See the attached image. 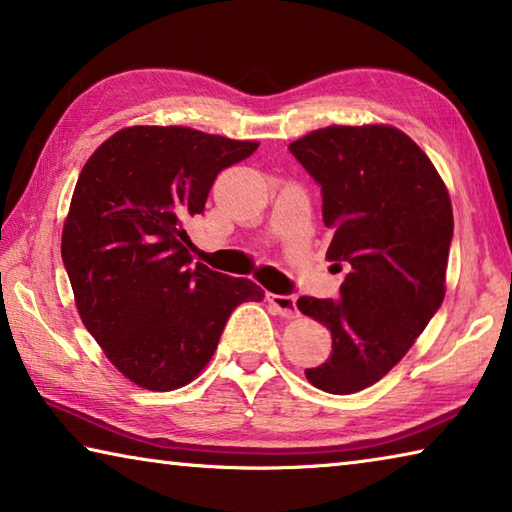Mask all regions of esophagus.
Returning a JSON list of instances; mask_svg holds the SVG:
<instances>
[{
    "instance_id": "1",
    "label": "esophagus",
    "mask_w": 512,
    "mask_h": 512,
    "mask_svg": "<svg viewBox=\"0 0 512 512\" xmlns=\"http://www.w3.org/2000/svg\"><path fill=\"white\" fill-rule=\"evenodd\" d=\"M266 300L271 302L273 309L280 314L282 318H296L298 316V305H296V296H280V293H268Z\"/></svg>"
}]
</instances>
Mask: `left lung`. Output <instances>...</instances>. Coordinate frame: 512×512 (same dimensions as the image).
I'll list each match as a JSON object with an SVG mask.
<instances>
[{"label": "left lung", "instance_id": "obj_1", "mask_svg": "<svg viewBox=\"0 0 512 512\" xmlns=\"http://www.w3.org/2000/svg\"><path fill=\"white\" fill-rule=\"evenodd\" d=\"M289 151L320 185L327 257L348 266L339 300H298L332 332L329 359L305 375L350 395L384 377L443 305L452 201L420 146L393 126H327Z\"/></svg>", "mask_w": 512, "mask_h": 512}]
</instances>
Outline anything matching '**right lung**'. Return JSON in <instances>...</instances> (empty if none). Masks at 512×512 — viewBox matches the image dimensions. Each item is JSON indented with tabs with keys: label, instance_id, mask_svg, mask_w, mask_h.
I'll return each instance as SVG.
<instances>
[{
	"label": "right lung",
	"instance_id": "right-lung-1",
	"mask_svg": "<svg viewBox=\"0 0 512 512\" xmlns=\"http://www.w3.org/2000/svg\"><path fill=\"white\" fill-rule=\"evenodd\" d=\"M257 146L185 126H131L85 162L60 253L83 325L133 384H189L232 311L264 298L246 277L192 264L185 232L216 176Z\"/></svg>",
	"mask_w": 512,
	"mask_h": 512
}]
</instances>
